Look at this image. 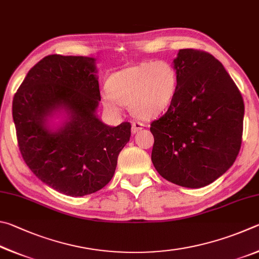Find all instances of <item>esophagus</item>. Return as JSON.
I'll list each match as a JSON object with an SVG mask.
<instances>
[{
	"instance_id": "34e87169",
	"label": "esophagus",
	"mask_w": 259,
	"mask_h": 259,
	"mask_svg": "<svg viewBox=\"0 0 259 259\" xmlns=\"http://www.w3.org/2000/svg\"><path fill=\"white\" fill-rule=\"evenodd\" d=\"M143 127H144V124H142V122L134 121L133 124H132V133H133V134L138 133L139 131H141V130L143 128Z\"/></svg>"
}]
</instances>
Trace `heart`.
Listing matches in <instances>:
<instances>
[{
	"label": "heart",
	"mask_w": 259,
	"mask_h": 259,
	"mask_svg": "<svg viewBox=\"0 0 259 259\" xmlns=\"http://www.w3.org/2000/svg\"><path fill=\"white\" fill-rule=\"evenodd\" d=\"M178 88L175 68L165 60L147 61L126 67L109 77L102 104L111 113H119L130 104L135 116L151 119L166 111Z\"/></svg>",
	"instance_id": "heart-1"
}]
</instances>
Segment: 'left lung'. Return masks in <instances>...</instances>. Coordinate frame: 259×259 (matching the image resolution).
Masks as SVG:
<instances>
[{"instance_id":"8db88e82","label":"left lung","mask_w":259,"mask_h":259,"mask_svg":"<svg viewBox=\"0 0 259 259\" xmlns=\"http://www.w3.org/2000/svg\"><path fill=\"white\" fill-rule=\"evenodd\" d=\"M173 67L178 88L167 112L151 122V160L169 182L203 188L237 159L243 100L223 65L209 53L180 50Z\"/></svg>"}]
</instances>
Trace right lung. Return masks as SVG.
Masks as SVG:
<instances>
[{
	"mask_svg": "<svg viewBox=\"0 0 259 259\" xmlns=\"http://www.w3.org/2000/svg\"><path fill=\"white\" fill-rule=\"evenodd\" d=\"M97 59L51 54L31 68L12 102L18 144L27 166L48 187L70 197L101 190L130 141L131 124L98 117ZM61 118L56 124L53 120Z\"/></svg>",
	"mask_w": 259,
	"mask_h": 259,
	"instance_id": "obj_1",
	"label": "right lung"
}]
</instances>
